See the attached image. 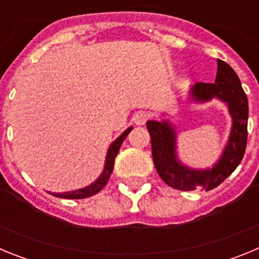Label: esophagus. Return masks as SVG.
<instances>
[{"mask_svg":"<svg viewBox=\"0 0 259 259\" xmlns=\"http://www.w3.org/2000/svg\"><path fill=\"white\" fill-rule=\"evenodd\" d=\"M150 114L148 113V111H139V113H136L134 115V122L135 124L137 125H143L145 124V122L149 119Z\"/></svg>","mask_w":259,"mask_h":259,"instance_id":"esophagus-1","label":"esophagus"}]
</instances>
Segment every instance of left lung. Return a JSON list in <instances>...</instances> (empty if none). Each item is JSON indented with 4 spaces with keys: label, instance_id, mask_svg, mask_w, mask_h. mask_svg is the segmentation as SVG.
Here are the masks:
<instances>
[{
    "label": "left lung",
    "instance_id": "1",
    "mask_svg": "<svg viewBox=\"0 0 259 259\" xmlns=\"http://www.w3.org/2000/svg\"><path fill=\"white\" fill-rule=\"evenodd\" d=\"M218 98L228 106L232 118L230 139L219 161L205 170L184 166L176 155V131L168 120H149L146 128L152 140L153 162L161 179L179 191H211L236 170L241 162L248 139V98L237 74L228 63L218 59L215 83H196L191 88V100L207 102Z\"/></svg>",
    "mask_w": 259,
    "mask_h": 259
}]
</instances>
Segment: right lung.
Here are the masks:
<instances>
[{"mask_svg": "<svg viewBox=\"0 0 259 259\" xmlns=\"http://www.w3.org/2000/svg\"><path fill=\"white\" fill-rule=\"evenodd\" d=\"M131 130L132 127L127 128V130H125V131L109 146V150H107L106 154V161H105L104 171H102L100 178H98L95 183H92L91 185L84 187V188L81 189H76V191L65 192V193H52L53 196H56V197L59 198H67V200H79V198L91 197V196H93V194L98 193V192L101 191L105 185H106V183L109 182L110 175L113 172L114 161H115L116 154H118L119 149H120V145H122V143L124 141L125 137H127V135L131 132Z\"/></svg>", "mask_w": 259, "mask_h": 259, "instance_id": "right-lung-1", "label": "right lung"}]
</instances>
